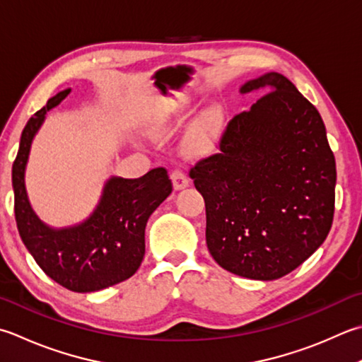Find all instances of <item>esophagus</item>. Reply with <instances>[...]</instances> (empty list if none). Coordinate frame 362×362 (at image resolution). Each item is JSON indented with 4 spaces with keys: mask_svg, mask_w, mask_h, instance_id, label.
I'll list each match as a JSON object with an SVG mask.
<instances>
[{
    "mask_svg": "<svg viewBox=\"0 0 362 362\" xmlns=\"http://www.w3.org/2000/svg\"><path fill=\"white\" fill-rule=\"evenodd\" d=\"M171 180H173V187L175 191L185 189L189 185V179L187 177V174L183 171H179V169L171 174Z\"/></svg>",
    "mask_w": 362,
    "mask_h": 362,
    "instance_id": "34e87169",
    "label": "esophagus"
}]
</instances>
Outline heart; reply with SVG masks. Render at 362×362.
<instances>
[{"label":"heart","instance_id":"b5f03b06","mask_svg":"<svg viewBox=\"0 0 362 362\" xmlns=\"http://www.w3.org/2000/svg\"><path fill=\"white\" fill-rule=\"evenodd\" d=\"M183 116L175 117L171 122L163 127L161 132H169L183 122ZM223 115L218 106H209L191 124L185 138H183V148L189 155H207L215 151V147L221 136Z\"/></svg>","mask_w":362,"mask_h":362}]
</instances>
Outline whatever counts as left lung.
<instances>
[{
  "label": "left lung",
  "mask_w": 362,
  "mask_h": 362,
  "mask_svg": "<svg viewBox=\"0 0 362 362\" xmlns=\"http://www.w3.org/2000/svg\"><path fill=\"white\" fill-rule=\"evenodd\" d=\"M265 91L230 120L221 153L189 173L205 201L211 257L256 281L282 278L322 246L336 188V161L320 112L278 72L238 89Z\"/></svg>",
  "instance_id": "8db88e82"
}]
</instances>
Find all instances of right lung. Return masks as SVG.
Instances as JSON below:
<instances>
[{
	"label": "right lung",
	"instance_id": "1",
	"mask_svg": "<svg viewBox=\"0 0 362 362\" xmlns=\"http://www.w3.org/2000/svg\"><path fill=\"white\" fill-rule=\"evenodd\" d=\"M58 92L28 120L12 166L16 219L20 237L37 265L72 292L88 293L129 279L146 252V224L158 205L171 194L173 183L165 168L139 179L111 175L102 188L95 209L83 221L54 228L35 214L26 191V166L31 146L47 112L70 94Z\"/></svg>",
	"mask_w": 362,
	"mask_h": 362
}]
</instances>
